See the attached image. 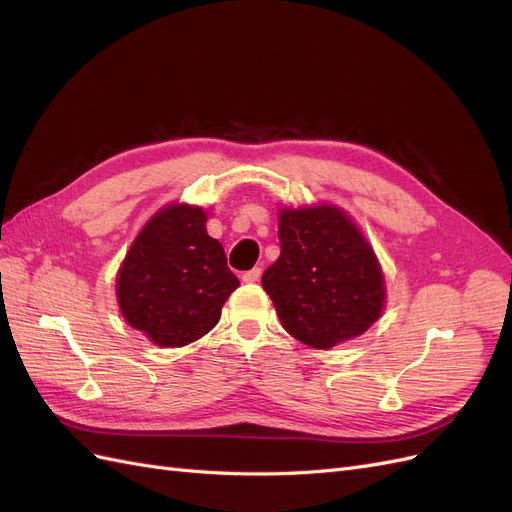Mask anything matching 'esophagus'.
I'll list each match as a JSON object with an SVG mask.
<instances>
[{
  "label": "esophagus",
  "mask_w": 512,
  "mask_h": 512,
  "mask_svg": "<svg viewBox=\"0 0 512 512\" xmlns=\"http://www.w3.org/2000/svg\"><path fill=\"white\" fill-rule=\"evenodd\" d=\"M260 273H262V269H260V267H254V269H250V271H245V273L241 275V280H243L245 284H254V282L260 280Z\"/></svg>",
  "instance_id": "1"
}]
</instances>
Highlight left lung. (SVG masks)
Listing matches in <instances>:
<instances>
[{
    "mask_svg": "<svg viewBox=\"0 0 512 512\" xmlns=\"http://www.w3.org/2000/svg\"><path fill=\"white\" fill-rule=\"evenodd\" d=\"M282 252L262 273L282 327L329 350L363 335L386 303L384 273L363 232L335 205L282 207Z\"/></svg>",
    "mask_w": 512,
    "mask_h": 512,
    "instance_id": "obj_1",
    "label": "left lung"
}]
</instances>
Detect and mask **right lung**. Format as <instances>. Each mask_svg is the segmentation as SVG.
<instances>
[{
  "label": "right lung",
  "instance_id": "add662e5",
  "mask_svg": "<svg viewBox=\"0 0 512 512\" xmlns=\"http://www.w3.org/2000/svg\"><path fill=\"white\" fill-rule=\"evenodd\" d=\"M205 224L203 207L170 203L151 215L121 262V316L151 344L181 348L207 335L239 286Z\"/></svg>",
  "mask_w": 512,
  "mask_h": 512
}]
</instances>
